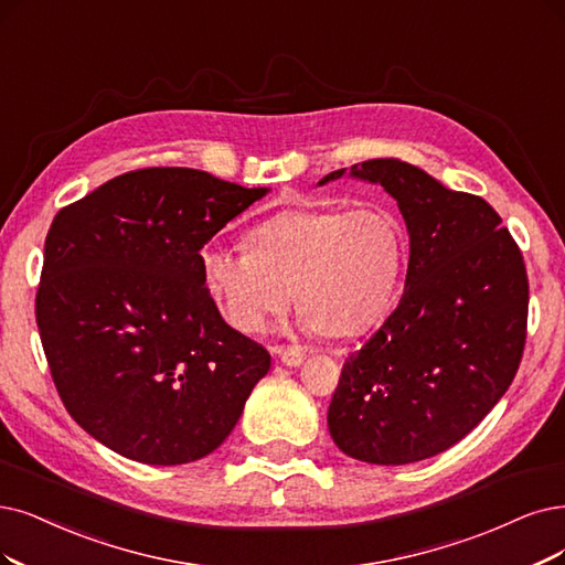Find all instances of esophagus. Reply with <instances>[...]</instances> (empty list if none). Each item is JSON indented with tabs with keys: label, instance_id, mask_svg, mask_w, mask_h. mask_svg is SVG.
I'll return each mask as SVG.
<instances>
[{
	"label": "esophagus",
	"instance_id": "34e87169",
	"mask_svg": "<svg viewBox=\"0 0 565 565\" xmlns=\"http://www.w3.org/2000/svg\"><path fill=\"white\" fill-rule=\"evenodd\" d=\"M275 353L281 359V363L288 365V367L302 365V361L307 356L302 347H275Z\"/></svg>",
	"mask_w": 565,
	"mask_h": 565
}]
</instances>
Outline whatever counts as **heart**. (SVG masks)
I'll use <instances>...</instances> for the list:
<instances>
[{"instance_id": "b5f03b06", "label": "heart", "mask_w": 565, "mask_h": 565, "mask_svg": "<svg viewBox=\"0 0 565 565\" xmlns=\"http://www.w3.org/2000/svg\"><path fill=\"white\" fill-rule=\"evenodd\" d=\"M204 294L242 332H260L296 298L309 335H356L386 317L405 263V230L388 209H286L250 230V250L206 242Z\"/></svg>"}]
</instances>
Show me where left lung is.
Returning <instances> with one entry per match:
<instances>
[{"mask_svg":"<svg viewBox=\"0 0 565 565\" xmlns=\"http://www.w3.org/2000/svg\"><path fill=\"white\" fill-rule=\"evenodd\" d=\"M349 177L398 202L409 265L398 307L342 367L328 430L356 461L416 463L463 440L510 388L526 342V267L482 198L398 158L351 164Z\"/></svg>","mask_w":565,"mask_h":565,"instance_id":"obj_1","label":"left lung"}]
</instances>
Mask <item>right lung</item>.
I'll use <instances>...</instances> for the list:
<instances>
[{
  "mask_svg": "<svg viewBox=\"0 0 565 565\" xmlns=\"http://www.w3.org/2000/svg\"><path fill=\"white\" fill-rule=\"evenodd\" d=\"M267 193L191 167H149L53 218L36 326L62 403L104 447L181 466L233 433L269 353L223 321L198 254Z\"/></svg>",
  "mask_w": 565,
  "mask_h": 565,
  "instance_id": "obj_1",
  "label": "right lung"
}]
</instances>
